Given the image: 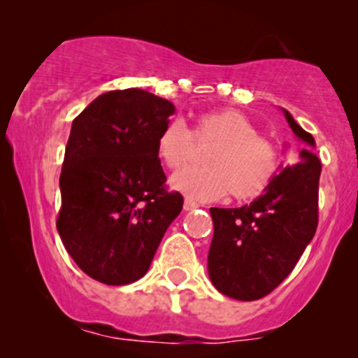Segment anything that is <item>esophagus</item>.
<instances>
[{
    "instance_id": "34e87169",
    "label": "esophagus",
    "mask_w": 358,
    "mask_h": 358,
    "mask_svg": "<svg viewBox=\"0 0 358 358\" xmlns=\"http://www.w3.org/2000/svg\"><path fill=\"white\" fill-rule=\"evenodd\" d=\"M196 207H200V205L196 203L195 200L185 199V202H183V208H185V210H193V208H196Z\"/></svg>"
}]
</instances>
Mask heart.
<instances>
[{
	"mask_svg": "<svg viewBox=\"0 0 358 358\" xmlns=\"http://www.w3.org/2000/svg\"><path fill=\"white\" fill-rule=\"evenodd\" d=\"M193 141L212 146L203 156L205 168H183L171 176L170 185L195 200L210 202L229 192L239 202L256 199L268 190L281 165L278 148L259 136L256 124L236 109L200 114L192 133L183 122H168L156 141V153L176 170L190 162Z\"/></svg>",
	"mask_w": 358,
	"mask_h": 358,
	"instance_id": "1",
	"label": "heart"
}]
</instances>
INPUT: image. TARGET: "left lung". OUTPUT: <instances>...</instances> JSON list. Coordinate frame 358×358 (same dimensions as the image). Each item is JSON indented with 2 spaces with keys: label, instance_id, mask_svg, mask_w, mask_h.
Segmentation results:
<instances>
[{
  "label": "left lung",
  "instance_id": "left-lung-1",
  "mask_svg": "<svg viewBox=\"0 0 358 358\" xmlns=\"http://www.w3.org/2000/svg\"><path fill=\"white\" fill-rule=\"evenodd\" d=\"M306 148L296 163L274 176L268 190L239 208H210L213 237L208 276L225 296L254 301L269 294L294 269L318 227L322 163L315 139L282 109Z\"/></svg>",
  "mask_w": 358,
  "mask_h": 358
}]
</instances>
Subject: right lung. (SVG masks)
Masks as SVG:
<instances>
[{"instance_id": "add662e5", "label": "right lung", "mask_w": 358, "mask_h": 358, "mask_svg": "<svg viewBox=\"0 0 358 358\" xmlns=\"http://www.w3.org/2000/svg\"><path fill=\"white\" fill-rule=\"evenodd\" d=\"M175 106L143 89L101 94L73 119L60 173L57 231L87 276L129 285L150 269L183 196L156 153Z\"/></svg>"}]
</instances>
